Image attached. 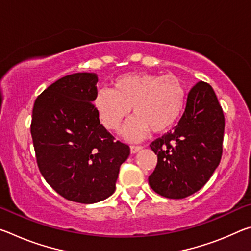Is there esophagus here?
Instances as JSON below:
<instances>
[{
    "label": "esophagus",
    "instance_id": "esophagus-1",
    "mask_svg": "<svg viewBox=\"0 0 251 251\" xmlns=\"http://www.w3.org/2000/svg\"><path fill=\"white\" fill-rule=\"evenodd\" d=\"M142 148H143L142 146H135V145H131V146H130V152H131V154H136V152L141 151Z\"/></svg>",
    "mask_w": 251,
    "mask_h": 251
}]
</instances>
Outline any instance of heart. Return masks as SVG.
Masks as SVG:
<instances>
[{"label": "heart", "mask_w": 251, "mask_h": 251, "mask_svg": "<svg viewBox=\"0 0 251 251\" xmlns=\"http://www.w3.org/2000/svg\"><path fill=\"white\" fill-rule=\"evenodd\" d=\"M186 99V88L176 76L134 73L117 77L112 91L100 90L94 104L109 130L120 128L131 108L134 117L127 122L123 135L136 142L150 130L159 134L171 128L179 120Z\"/></svg>", "instance_id": "1"}]
</instances>
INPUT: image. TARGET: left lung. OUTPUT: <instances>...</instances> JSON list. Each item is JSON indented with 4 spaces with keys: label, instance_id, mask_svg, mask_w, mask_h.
I'll use <instances>...</instances> for the list:
<instances>
[{
    "label": "left lung",
    "instance_id": "left-lung-1",
    "mask_svg": "<svg viewBox=\"0 0 251 251\" xmlns=\"http://www.w3.org/2000/svg\"><path fill=\"white\" fill-rule=\"evenodd\" d=\"M225 117L214 90L198 82L187 96L185 112L173 131L155 139L157 155L148 184L160 196L181 199L198 192L218 167Z\"/></svg>",
    "mask_w": 251,
    "mask_h": 251
}]
</instances>
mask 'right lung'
I'll list each match as a JSON object with an SVG mask.
<instances>
[{
	"label": "right lung",
	"mask_w": 251,
	"mask_h": 251,
	"mask_svg": "<svg viewBox=\"0 0 251 251\" xmlns=\"http://www.w3.org/2000/svg\"><path fill=\"white\" fill-rule=\"evenodd\" d=\"M95 73L64 76L34 103L31 134L37 166L48 184L67 201L94 203L115 192L129 146L100 124L94 106Z\"/></svg>",
	"instance_id": "1"
}]
</instances>
